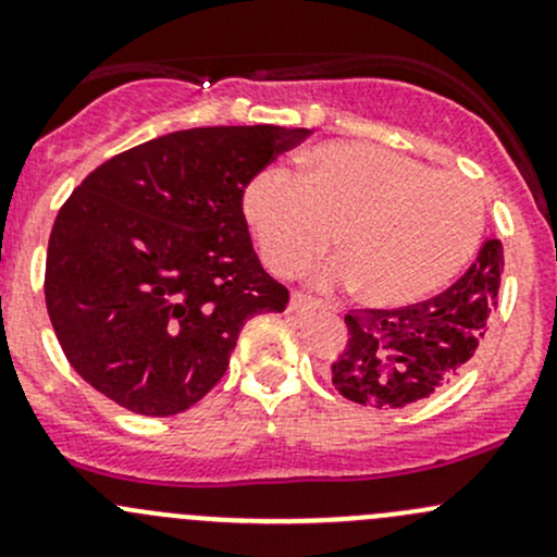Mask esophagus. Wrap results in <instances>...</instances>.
Masks as SVG:
<instances>
[{"label": "esophagus", "mask_w": 557, "mask_h": 557, "mask_svg": "<svg viewBox=\"0 0 557 557\" xmlns=\"http://www.w3.org/2000/svg\"><path fill=\"white\" fill-rule=\"evenodd\" d=\"M320 307H323V305H320L318 299H310V296H305V294H294V296H290V301H288V312L299 314V318H305V314L320 310Z\"/></svg>", "instance_id": "34e87169"}]
</instances>
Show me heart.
<instances>
[{"label": "heart", "mask_w": 557, "mask_h": 557, "mask_svg": "<svg viewBox=\"0 0 557 557\" xmlns=\"http://www.w3.org/2000/svg\"><path fill=\"white\" fill-rule=\"evenodd\" d=\"M243 212L280 274L299 272L336 232L342 256L312 280L361 285L374 307H407L445 288L485 226L474 183L372 143L318 145L301 159V177L267 166L247 183Z\"/></svg>", "instance_id": "b5f03b06"}]
</instances>
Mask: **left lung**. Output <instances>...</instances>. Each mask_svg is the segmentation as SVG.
I'll list each match as a JSON object with an SVG mask.
<instances>
[{
    "instance_id": "obj_1",
    "label": "left lung",
    "mask_w": 557,
    "mask_h": 557,
    "mask_svg": "<svg viewBox=\"0 0 557 557\" xmlns=\"http://www.w3.org/2000/svg\"><path fill=\"white\" fill-rule=\"evenodd\" d=\"M504 250L485 239L471 267L440 296L398 310H352L331 385L363 407L396 409L429 398L474 356L498 307Z\"/></svg>"
}]
</instances>
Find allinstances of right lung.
<instances>
[{
  "label": "right lung",
  "instance_id": "obj_1",
  "mask_svg": "<svg viewBox=\"0 0 557 557\" xmlns=\"http://www.w3.org/2000/svg\"><path fill=\"white\" fill-rule=\"evenodd\" d=\"M310 128L207 126L97 166L55 215L45 305L66 361L102 396L170 418L226 374L245 320L283 312L243 194Z\"/></svg>",
  "mask_w": 557,
  "mask_h": 557
}]
</instances>
